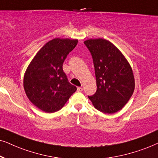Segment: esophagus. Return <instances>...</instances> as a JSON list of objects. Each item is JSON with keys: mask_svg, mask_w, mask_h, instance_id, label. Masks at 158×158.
<instances>
[{"mask_svg": "<svg viewBox=\"0 0 158 158\" xmlns=\"http://www.w3.org/2000/svg\"><path fill=\"white\" fill-rule=\"evenodd\" d=\"M82 90H83L82 87H77V91L78 92H81Z\"/></svg>", "mask_w": 158, "mask_h": 158, "instance_id": "obj_1", "label": "esophagus"}]
</instances>
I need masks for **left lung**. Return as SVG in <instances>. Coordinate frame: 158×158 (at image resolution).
<instances>
[{
	"label": "left lung",
	"instance_id": "obj_1",
	"mask_svg": "<svg viewBox=\"0 0 158 158\" xmlns=\"http://www.w3.org/2000/svg\"><path fill=\"white\" fill-rule=\"evenodd\" d=\"M84 43L93 57L96 77L97 91L89 99L101 112H117L134 91L132 68L118 48L108 40L90 39Z\"/></svg>",
	"mask_w": 158,
	"mask_h": 158
}]
</instances>
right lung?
<instances>
[{"label":"right lung","mask_w":158,"mask_h":158,"mask_svg":"<svg viewBox=\"0 0 158 158\" xmlns=\"http://www.w3.org/2000/svg\"><path fill=\"white\" fill-rule=\"evenodd\" d=\"M77 43V39L60 38L48 41L26 69L23 79L26 95L41 111H59L77 90L68 81L63 63Z\"/></svg>","instance_id":"1"}]
</instances>
